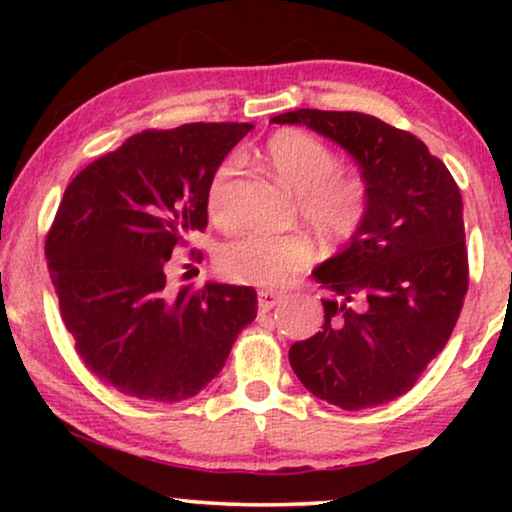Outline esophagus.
<instances>
[{
	"instance_id": "esophagus-1",
	"label": "esophagus",
	"mask_w": 512,
	"mask_h": 512,
	"mask_svg": "<svg viewBox=\"0 0 512 512\" xmlns=\"http://www.w3.org/2000/svg\"><path fill=\"white\" fill-rule=\"evenodd\" d=\"M279 300H282V296H279L277 291H268V289H263V291H258V310L261 312H270L272 307H275Z\"/></svg>"
}]
</instances>
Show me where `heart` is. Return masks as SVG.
Instances as JSON below:
<instances>
[{"instance_id":"obj_1","label":"heart","mask_w":512,"mask_h":512,"mask_svg":"<svg viewBox=\"0 0 512 512\" xmlns=\"http://www.w3.org/2000/svg\"><path fill=\"white\" fill-rule=\"evenodd\" d=\"M272 172L298 193V212L328 242H345L366 223L370 191L361 174L340 170V158L319 137L300 130L279 132L265 144ZM237 163L223 160L207 186V209L214 219L230 214V181ZM314 258L305 233H244L223 244L216 256L228 279L251 286H284Z\"/></svg>"}]
</instances>
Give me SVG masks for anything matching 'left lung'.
I'll return each mask as SVG.
<instances>
[{"label":"left lung","instance_id":"left-lung-1","mask_svg":"<svg viewBox=\"0 0 512 512\" xmlns=\"http://www.w3.org/2000/svg\"><path fill=\"white\" fill-rule=\"evenodd\" d=\"M338 142L370 191L366 223L312 277L324 326L289 349L307 391L342 410L389 403L443 352L468 291L457 181L422 139L359 111L296 109L272 118Z\"/></svg>","mask_w":512,"mask_h":512}]
</instances>
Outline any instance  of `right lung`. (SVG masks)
I'll return each mask as SVG.
<instances>
[{"mask_svg": "<svg viewBox=\"0 0 512 512\" xmlns=\"http://www.w3.org/2000/svg\"><path fill=\"white\" fill-rule=\"evenodd\" d=\"M251 128L144 130L83 167L62 195L46 235L60 317L86 368L118 394L186 401L256 319L251 286L167 289L172 251L207 228L209 181Z\"/></svg>", "mask_w": 512, "mask_h": 512, "instance_id": "1", "label": "right lung"}]
</instances>
